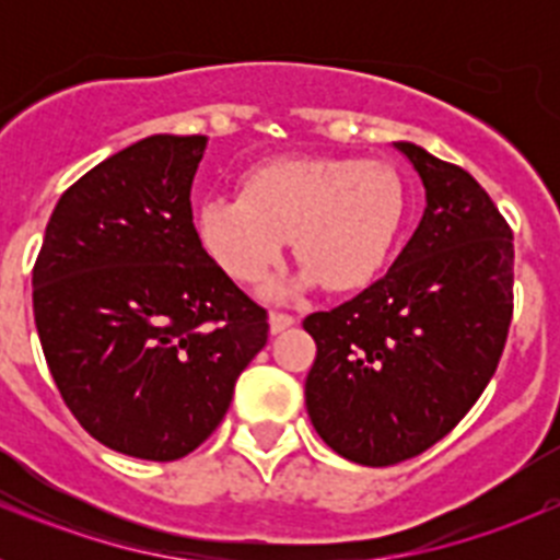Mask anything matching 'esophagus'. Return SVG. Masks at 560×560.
I'll return each instance as SVG.
<instances>
[{
  "label": "esophagus",
  "mask_w": 560,
  "mask_h": 560,
  "mask_svg": "<svg viewBox=\"0 0 560 560\" xmlns=\"http://www.w3.org/2000/svg\"><path fill=\"white\" fill-rule=\"evenodd\" d=\"M294 323H296V319L291 314H271L269 316V330H271V334H283V330H289Z\"/></svg>",
  "instance_id": "obj_1"
}]
</instances>
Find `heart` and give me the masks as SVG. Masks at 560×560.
Segmentation results:
<instances>
[{
  "label": "heart",
  "instance_id": "heart-1",
  "mask_svg": "<svg viewBox=\"0 0 560 560\" xmlns=\"http://www.w3.org/2000/svg\"><path fill=\"white\" fill-rule=\"evenodd\" d=\"M407 215L398 173L384 162L280 156L241 176V196H207L196 230L237 283H260L294 246L303 269L271 285L285 296L323 280L355 291L384 269Z\"/></svg>",
  "mask_w": 560,
  "mask_h": 560
}]
</instances>
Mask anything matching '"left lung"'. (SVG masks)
Returning <instances> with one entry per match:
<instances>
[{"label":"left lung","instance_id":"1","mask_svg":"<svg viewBox=\"0 0 560 560\" xmlns=\"http://www.w3.org/2000/svg\"><path fill=\"white\" fill-rule=\"evenodd\" d=\"M427 190L418 230L378 283L305 316V407L350 463L395 465L446 438L497 373L513 316V232L471 173L393 142Z\"/></svg>","mask_w":560,"mask_h":560}]
</instances>
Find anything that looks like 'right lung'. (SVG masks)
I'll return each mask as SVG.
<instances>
[{
	"mask_svg": "<svg viewBox=\"0 0 560 560\" xmlns=\"http://www.w3.org/2000/svg\"><path fill=\"white\" fill-rule=\"evenodd\" d=\"M207 137L153 133L69 187L33 269L44 359L69 412L103 446L171 463L230 409L269 336L192 226Z\"/></svg>",
	"mask_w": 560,
	"mask_h": 560,
	"instance_id": "obj_1",
	"label": "right lung"
}]
</instances>
